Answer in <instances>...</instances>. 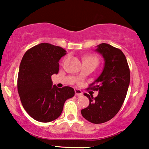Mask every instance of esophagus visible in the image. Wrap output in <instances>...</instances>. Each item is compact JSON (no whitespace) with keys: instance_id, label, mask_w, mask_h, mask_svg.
Here are the masks:
<instances>
[{"instance_id":"34e87169","label":"esophagus","mask_w":149,"mask_h":149,"mask_svg":"<svg viewBox=\"0 0 149 149\" xmlns=\"http://www.w3.org/2000/svg\"><path fill=\"white\" fill-rule=\"evenodd\" d=\"M74 92H75V95L76 96H81L83 94L81 91H80V90H78V89H75Z\"/></svg>"}]
</instances>
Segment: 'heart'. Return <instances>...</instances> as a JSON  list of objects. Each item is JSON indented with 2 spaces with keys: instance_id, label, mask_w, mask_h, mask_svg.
Segmentation results:
<instances>
[{
  "instance_id": "1",
  "label": "heart",
  "mask_w": 149,
  "mask_h": 149,
  "mask_svg": "<svg viewBox=\"0 0 149 149\" xmlns=\"http://www.w3.org/2000/svg\"><path fill=\"white\" fill-rule=\"evenodd\" d=\"M84 61L92 62V63H95V65H97L98 63V59H97V57H96L95 56H88V57H85Z\"/></svg>"
}]
</instances>
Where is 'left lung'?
<instances>
[{
  "label": "left lung",
  "instance_id": "left-lung-1",
  "mask_svg": "<svg viewBox=\"0 0 149 149\" xmlns=\"http://www.w3.org/2000/svg\"><path fill=\"white\" fill-rule=\"evenodd\" d=\"M95 51L102 55L105 64L100 77L88 89L99 93L94 98L84 93L90 104L81 110V114L93 124H101L110 120L120 109L129 87L130 72L126 56L120 49L102 43Z\"/></svg>",
  "mask_w": 149,
  "mask_h": 149
}]
</instances>
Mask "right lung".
Here are the masks:
<instances>
[{"label": "right lung", "mask_w": 149, "mask_h": 149, "mask_svg": "<svg viewBox=\"0 0 149 149\" xmlns=\"http://www.w3.org/2000/svg\"><path fill=\"white\" fill-rule=\"evenodd\" d=\"M61 47L41 43L25 52L21 61L17 91L26 112L35 120L49 122L61 115L65 101L74 90L53 85L51 76L59 72V61L66 54Z\"/></svg>", "instance_id": "add662e5"}]
</instances>
